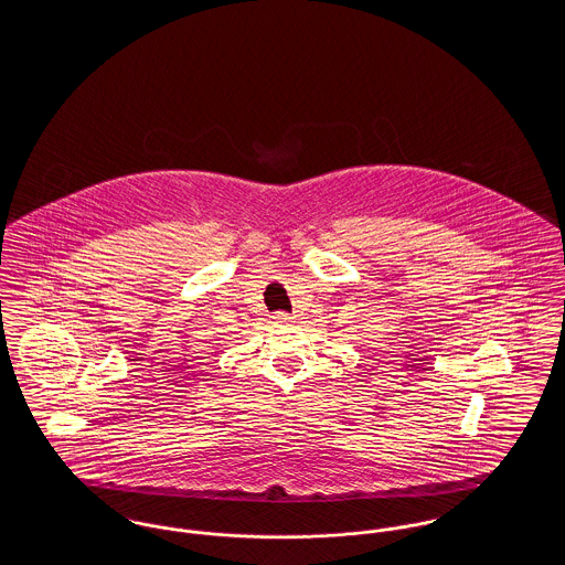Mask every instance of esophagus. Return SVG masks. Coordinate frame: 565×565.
Masks as SVG:
<instances>
[{"label":"esophagus","mask_w":565,"mask_h":565,"mask_svg":"<svg viewBox=\"0 0 565 565\" xmlns=\"http://www.w3.org/2000/svg\"><path fill=\"white\" fill-rule=\"evenodd\" d=\"M270 320L275 323H288L292 318H290L288 313H284V311H277V313H273V316H270Z\"/></svg>","instance_id":"1"}]
</instances>
